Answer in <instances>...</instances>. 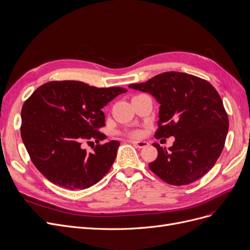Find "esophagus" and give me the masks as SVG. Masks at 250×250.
<instances>
[{
	"instance_id": "esophagus-1",
	"label": "esophagus",
	"mask_w": 250,
	"mask_h": 250,
	"mask_svg": "<svg viewBox=\"0 0 250 250\" xmlns=\"http://www.w3.org/2000/svg\"><path fill=\"white\" fill-rule=\"evenodd\" d=\"M130 142H131V144H132L134 146H136V147H138V148H144V147H146V146H148V142H147V141H144V140H140V141L131 140Z\"/></svg>"
}]
</instances>
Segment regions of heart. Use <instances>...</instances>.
Masks as SVG:
<instances>
[{"label":"heart","mask_w":250,"mask_h":250,"mask_svg":"<svg viewBox=\"0 0 250 250\" xmlns=\"http://www.w3.org/2000/svg\"><path fill=\"white\" fill-rule=\"evenodd\" d=\"M130 136H131V137H140L141 136V132L139 131V130H135V131L130 133Z\"/></svg>","instance_id":"heart-1"}]
</instances>
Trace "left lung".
<instances>
[{"label": "left lung", "mask_w": 250, "mask_h": 250, "mask_svg": "<svg viewBox=\"0 0 250 250\" xmlns=\"http://www.w3.org/2000/svg\"><path fill=\"white\" fill-rule=\"evenodd\" d=\"M130 88L148 92L161 104L154 137H175L169 150L158 144L149 169L166 183L190 184L206 175L224 148L228 115L210 83L182 72H165Z\"/></svg>", "instance_id": "obj_1"}]
</instances>
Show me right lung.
Returning a JSON list of instances; mask_svg holds the SVG:
<instances>
[{
    "mask_svg": "<svg viewBox=\"0 0 250 250\" xmlns=\"http://www.w3.org/2000/svg\"><path fill=\"white\" fill-rule=\"evenodd\" d=\"M123 87L98 88L80 81H51L35 90L21 110V138L37 169L52 183L66 189H85L109 172L120 142L100 141L104 105ZM98 145L87 154L83 141Z\"/></svg>",
    "mask_w": 250,
    "mask_h": 250,
    "instance_id": "right-lung-1",
    "label": "right lung"
}]
</instances>
